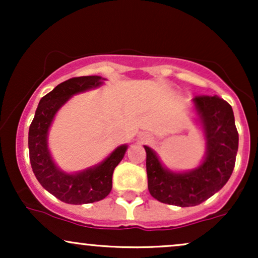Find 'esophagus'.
Here are the masks:
<instances>
[{"label": "esophagus", "instance_id": "1", "mask_svg": "<svg viewBox=\"0 0 258 258\" xmlns=\"http://www.w3.org/2000/svg\"><path fill=\"white\" fill-rule=\"evenodd\" d=\"M139 139H141V141H143V142L149 141L150 136L148 135V133H141V135H139Z\"/></svg>", "mask_w": 258, "mask_h": 258}]
</instances>
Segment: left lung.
Masks as SVG:
<instances>
[{"label":"left lung","instance_id":"8db88e82","mask_svg":"<svg viewBox=\"0 0 258 258\" xmlns=\"http://www.w3.org/2000/svg\"><path fill=\"white\" fill-rule=\"evenodd\" d=\"M193 102L206 139L205 159L199 167L172 172L144 146L149 193L168 205L188 207L204 203L223 188L235 165L239 135L232 106L218 96H197Z\"/></svg>","mask_w":258,"mask_h":258}]
</instances>
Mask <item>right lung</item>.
I'll use <instances>...</instances> for the list:
<instances>
[{"label":"right lung","mask_w":258,"mask_h":258,"mask_svg":"<svg viewBox=\"0 0 258 258\" xmlns=\"http://www.w3.org/2000/svg\"><path fill=\"white\" fill-rule=\"evenodd\" d=\"M100 76H80L59 84L42 97L29 127V155L32 171L40 184L63 203L81 205L99 201L110 193L112 173L125 155L120 146L97 166L78 173H67L55 166L47 147V135L54 115L74 94L103 84Z\"/></svg>","instance_id":"right-lung-1"}]
</instances>
